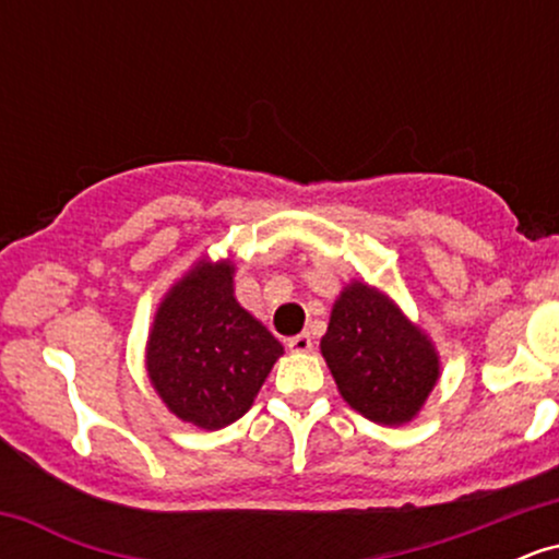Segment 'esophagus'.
I'll return each mask as SVG.
<instances>
[{
  "mask_svg": "<svg viewBox=\"0 0 559 559\" xmlns=\"http://www.w3.org/2000/svg\"><path fill=\"white\" fill-rule=\"evenodd\" d=\"M286 346L292 352H310L312 349V336H310V333H297V336L286 338Z\"/></svg>",
  "mask_w": 559,
  "mask_h": 559,
  "instance_id": "obj_1",
  "label": "esophagus"
}]
</instances>
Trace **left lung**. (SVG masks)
Here are the masks:
<instances>
[{"instance_id": "1", "label": "left lung", "mask_w": 559, "mask_h": 559, "mask_svg": "<svg viewBox=\"0 0 559 559\" xmlns=\"http://www.w3.org/2000/svg\"><path fill=\"white\" fill-rule=\"evenodd\" d=\"M320 352L344 400L383 426L413 420L439 378L431 342L365 284L346 286L336 299Z\"/></svg>"}]
</instances>
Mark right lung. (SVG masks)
<instances>
[{
	"instance_id": "obj_1",
	"label": "right lung",
	"mask_w": 559,
	"mask_h": 559,
	"mask_svg": "<svg viewBox=\"0 0 559 559\" xmlns=\"http://www.w3.org/2000/svg\"><path fill=\"white\" fill-rule=\"evenodd\" d=\"M284 346L234 299V267L199 262L159 305L146 370L170 413L199 428L239 420Z\"/></svg>"
}]
</instances>
